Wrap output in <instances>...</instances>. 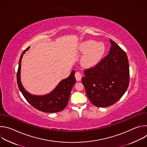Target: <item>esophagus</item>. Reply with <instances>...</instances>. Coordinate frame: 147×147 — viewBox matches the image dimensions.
<instances>
[{
    "label": "esophagus",
    "instance_id": "34e87169",
    "mask_svg": "<svg viewBox=\"0 0 147 147\" xmlns=\"http://www.w3.org/2000/svg\"><path fill=\"white\" fill-rule=\"evenodd\" d=\"M75 77L77 81H80L82 78V75L80 72H76L75 73Z\"/></svg>",
    "mask_w": 147,
    "mask_h": 147
}]
</instances>
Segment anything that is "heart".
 Here are the masks:
<instances>
[{
  "label": "heart",
  "instance_id": "obj_1",
  "mask_svg": "<svg viewBox=\"0 0 147 147\" xmlns=\"http://www.w3.org/2000/svg\"><path fill=\"white\" fill-rule=\"evenodd\" d=\"M78 50L84 53L81 57L82 65L90 67L96 65L101 59L105 52V46L102 42H96L90 39L81 42L79 45Z\"/></svg>",
  "mask_w": 147,
  "mask_h": 147
}]
</instances>
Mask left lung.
<instances>
[{
	"mask_svg": "<svg viewBox=\"0 0 147 147\" xmlns=\"http://www.w3.org/2000/svg\"><path fill=\"white\" fill-rule=\"evenodd\" d=\"M108 55L94 66L84 71L81 81L91 102L105 108L119 100L129 85V64L125 52L110 39Z\"/></svg>",
	"mask_w": 147,
	"mask_h": 147,
	"instance_id": "obj_1",
	"label": "left lung"
}]
</instances>
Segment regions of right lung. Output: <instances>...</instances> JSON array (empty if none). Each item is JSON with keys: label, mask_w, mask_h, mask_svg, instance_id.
I'll list each match as a JSON object with an SVG mask.
<instances>
[{"label": "right lung", "mask_w": 147, "mask_h": 147, "mask_svg": "<svg viewBox=\"0 0 147 147\" xmlns=\"http://www.w3.org/2000/svg\"><path fill=\"white\" fill-rule=\"evenodd\" d=\"M30 47H28L22 53L19 60L17 74L18 88L27 102L35 109L45 113H56L63 110L67 105L70 93L76 83L74 70L65 79L61 80L56 87L50 93L44 95H34L30 94L23 87L20 79L21 62L23 55Z\"/></svg>", "instance_id": "right-lung-1"}]
</instances>
